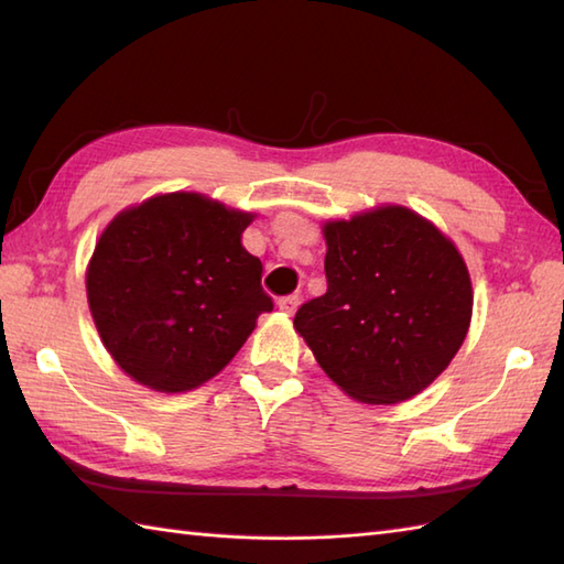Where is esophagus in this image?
Segmentation results:
<instances>
[{"label": "esophagus", "instance_id": "obj_1", "mask_svg": "<svg viewBox=\"0 0 564 564\" xmlns=\"http://www.w3.org/2000/svg\"><path fill=\"white\" fill-rule=\"evenodd\" d=\"M297 305H301V295H285V297H281L279 301V310L281 313H285V315H293L295 310H297Z\"/></svg>", "mask_w": 564, "mask_h": 564}]
</instances>
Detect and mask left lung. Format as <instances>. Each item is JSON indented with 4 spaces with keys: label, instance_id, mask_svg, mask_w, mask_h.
<instances>
[{
    "label": "left lung",
    "instance_id": "8db88e82",
    "mask_svg": "<svg viewBox=\"0 0 564 564\" xmlns=\"http://www.w3.org/2000/svg\"><path fill=\"white\" fill-rule=\"evenodd\" d=\"M327 293L293 327L356 402L398 404L429 388L465 341L473 283L438 227L404 206L322 225Z\"/></svg>",
    "mask_w": 564,
    "mask_h": 564
}]
</instances>
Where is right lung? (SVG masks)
Here are the masks:
<instances>
[{"mask_svg": "<svg viewBox=\"0 0 564 564\" xmlns=\"http://www.w3.org/2000/svg\"><path fill=\"white\" fill-rule=\"evenodd\" d=\"M254 213L196 191L158 194L106 225L87 301L116 366L150 390L188 392L232 361L273 310L242 247Z\"/></svg>", "mask_w": 564, "mask_h": 564, "instance_id": "right-lung-1", "label": "right lung"}]
</instances>
